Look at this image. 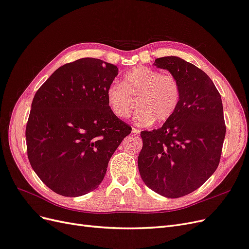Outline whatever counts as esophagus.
I'll return each instance as SVG.
<instances>
[{
    "label": "esophagus",
    "mask_w": 249,
    "mask_h": 249,
    "mask_svg": "<svg viewBox=\"0 0 249 249\" xmlns=\"http://www.w3.org/2000/svg\"><path fill=\"white\" fill-rule=\"evenodd\" d=\"M132 133H133V135H138V134H140V131L138 129H136V127H133Z\"/></svg>",
    "instance_id": "1"
}]
</instances>
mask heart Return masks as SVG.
Masks as SVG:
<instances>
[{
	"label": "heart",
	"instance_id": "1",
	"mask_svg": "<svg viewBox=\"0 0 249 249\" xmlns=\"http://www.w3.org/2000/svg\"><path fill=\"white\" fill-rule=\"evenodd\" d=\"M180 94L179 82L175 76L139 66L125 72L120 84L109 85L106 101L120 119L129 117L137 105L136 122L145 125L170 119L178 108Z\"/></svg>",
	"mask_w": 249,
	"mask_h": 249
}]
</instances>
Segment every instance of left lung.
Returning a JSON list of instances; mask_svg holds the SVG:
<instances>
[{
  "label": "left lung",
  "mask_w": 249,
  "mask_h": 249,
  "mask_svg": "<svg viewBox=\"0 0 249 249\" xmlns=\"http://www.w3.org/2000/svg\"><path fill=\"white\" fill-rule=\"evenodd\" d=\"M180 85L173 116L158 130L141 132L138 168L145 185L165 197L196 190L219 165L225 124L221 96L208 74L176 56L155 60Z\"/></svg>",
  "instance_id": "8db88e82"
}]
</instances>
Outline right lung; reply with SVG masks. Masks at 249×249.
<instances>
[{"mask_svg":"<svg viewBox=\"0 0 249 249\" xmlns=\"http://www.w3.org/2000/svg\"><path fill=\"white\" fill-rule=\"evenodd\" d=\"M117 74L115 65L82 58L59 67L35 93L26 127L28 158L54 192L77 197L94 190L131 133L106 101Z\"/></svg>","mask_w":249,"mask_h":249,"instance_id":"add662e5","label":"right lung"}]
</instances>
